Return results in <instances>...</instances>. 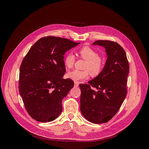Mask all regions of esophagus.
Masks as SVG:
<instances>
[{
	"label": "esophagus",
	"instance_id": "esophagus-1",
	"mask_svg": "<svg viewBox=\"0 0 149 149\" xmlns=\"http://www.w3.org/2000/svg\"><path fill=\"white\" fill-rule=\"evenodd\" d=\"M79 86V83L78 82H74V86L75 87H78Z\"/></svg>",
	"mask_w": 149,
	"mask_h": 149
}]
</instances>
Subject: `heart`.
<instances>
[{
    "mask_svg": "<svg viewBox=\"0 0 149 149\" xmlns=\"http://www.w3.org/2000/svg\"><path fill=\"white\" fill-rule=\"evenodd\" d=\"M79 56L86 61L83 71L73 70L67 73V77L74 81L78 82L89 77V73L93 76L100 74L104 66V58L99 55L97 52L89 46H84L79 49ZM64 65L68 69L72 68L75 62V57L73 53H69L64 57Z\"/></svg>",
    "mask_w": 149,
    "mask_h": 149,
    "instance_id": "obj_1",
    "label": "heart"
}]
</instances>
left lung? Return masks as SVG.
Wrapping results in <instances>:
<instances>
[{"label":"left lung","mask_w":149,"mask_h":149,"mask_svg":"<svg viewBox=\"0 0 149 149\" xmlns=\"http://www.w3.org/2000/svg\"><path fill=\"white\" fill-rule=\"evenodd\" d=\"M107 59L101 73L88 84H80V109L88 121L107 123L116 114L127 95L129 65L123 48L110 40H97Z\"/></svg>","instance_id":"8db88e82"}]
</instances>
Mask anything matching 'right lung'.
Segmentation results:
<instances>
[{"mask_svg": "<svg viewBox=\"0 0 149 149\" xmlns=\"http://www.w3.org/2000/svg\"><path fill=\"white\" fill-rule=\"evenodd\" d=\"M79 43L48 36L39 39L22 61L19 89L25 109L36 120L46 123L57 118L62 100L74 86L70 78H63L66 68L65 53Z\"/></svg>", "mask_w": 149, "mask_h": 149, "instance_id": "1", "label": "right lung"}]
</instances>
